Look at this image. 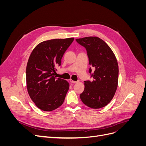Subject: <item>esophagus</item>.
<instances>
[{
    "label": "esophagus",
    "instance_id": "34e87169",
    "mask_svg": "<svg viewBox=\"0 0 146 146\" xmlns=\"http://www.w3.org/2000/svg\"><path fill=\"white\" fill-rule=\"evenodd\" d=\"M70 82L72 83H76L78 82V81H74V80H72V79H70Z\"/></svg>",
    "mask_w": 146,
    "mask_h": 146
}]
</instances>
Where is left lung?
Masks as SVG:
<instances>
[{"label":"left lung","mask_w":146,"mask_h":146,"mask_svg":"<svg viewBox=\"0 0 146 146\" xmlns=\"http://www.w3.org/2000/svg\"><path fill=\"white\" fill-rule=\"evenodd\" d=\"M85 47L89 63L94 69L92 82L85 81V89L80 95L82 102L93 109L107 105L115 94L118 85L117 61L111 48L102 39L96 36L76 39ZM91 69L89 70L91 72Z\"/></svg>","instance_id":"1"}]
</instances>
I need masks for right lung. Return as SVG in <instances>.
<instances>
[{
    "label": "right lung",
    "mask_w": 146,
    "mask_h": 146,
    "mask_svg": "<svg viewBox=\"0 0 146 146\" xmlns=\"http://www.w3.org/2000/svg\"><path fill=\"white\" fill-rule=\"evenodd\" d=\"M74 38L54 39L42 41L35 47L26 68V84L30 99L41 110L52 111L63 104L69 84L55 77L56 67L60 66L66 49Z\"/></svg>",
    "instance_id": "add662e5"
}]
</instances>
